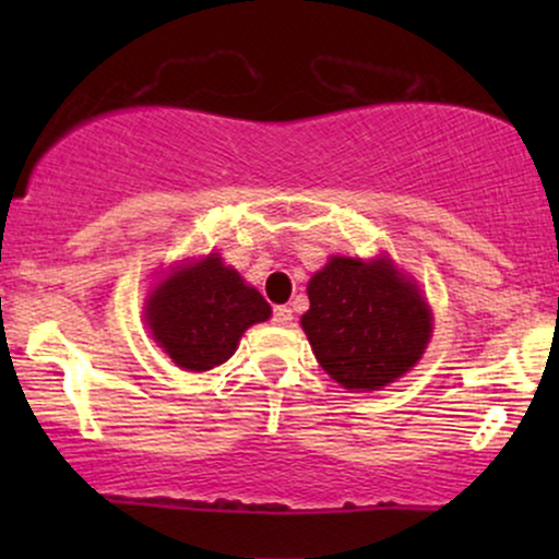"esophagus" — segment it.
Instances as JSON below:
<instances>
[{"label":"esophagus","mask_w":559,"mask_h":559,"mask_svg":"<svg viewBox=\"0 0 559 559\" xmlns=\"http://www.w3.org/2000/svg\"><path fill=\"white\" fill-rule=\"evenodd\" d=\"M273 320L278 325H288L294 320V312H292V307H286V305H281V307H275L273 310Z\"/></svg>","instance_id":"obj_1"}]
</instances>
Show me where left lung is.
<instances>
[{"mask_svg":"<svg viewBox=\"0 0 559 559\" xmlns=\"http://www.w3.org/2000/svg\"><path fill=\"white\" fill-rule=\"evenodd\" d=\"M301 329L344 389H381L420 360L431 316L418 286L389 260L333 258L307 286Z\"/></svg>","mask_w":559,"mask_h":559,"instance_id":"8db88e82","label":"left lung"}]
</instances>
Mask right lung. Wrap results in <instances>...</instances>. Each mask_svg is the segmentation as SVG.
Instances as JSON below:
<instances>
[{"instance_id": "obj_1", "label": "right lung", "mask_w": 559, "mask_h": 559, "mask_svg": "<svg viewBox=\"0 0 559 559\" xmlns=\"http://www.w3.org/2000/svg\"><path fill=\"white\" fill-rule=\"evenodd\" d=\"M271 318V305L217 254L186 265L152 292V336L186 370H210L236 352L249 325Z\"/></svg>"}]
</instances>
